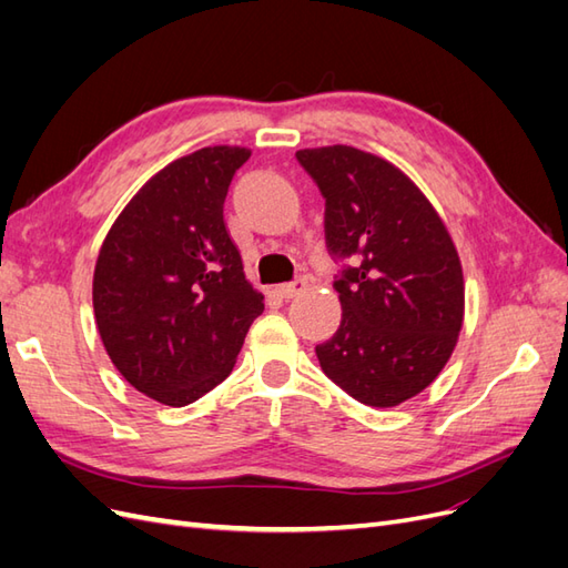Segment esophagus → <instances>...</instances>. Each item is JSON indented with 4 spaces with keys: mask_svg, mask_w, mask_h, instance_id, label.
<instances>
[{
    "mask_svg": "<svg viewBox=\"0 0 568 568\" xmlns=\"http://www.w3.org/2000/svg\"><path fill=\"white\" fill-rule=\"evenodd\" d=\"M305 286H307V284H305V280L301 277V280L291 282V284H280L274 291H277V294H280L282 298H294V296L301 294V291H305Z\"/></svg>",
    "mask_w": 568,
    "mask_h": 568,
    "instance_id": "1",
    "label": "esophagus"
}]
</instances>
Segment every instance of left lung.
I'll return each mask as SVG.
<instances>
[{
  "label": "left lung",
  "instance_id": "1",
  "mask_svg": "<svg viewBox=\"0 0 568 568\" xmlns=\"http://www.w3.org/2000/svg\"><path fill=\"white\" fill-rule=\"evenodd\" d=\"M324 196L326 248L357 255L334 282L336 334L315 348L329 379L372 407L432 386L457 346L464 277L448 227L400 168L334 144L296 151Z\"/></svg>",
  "mask_w": 568,
  "mask_h": 568
}]
</instances>
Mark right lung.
I'll return each mask as SVG.
<instances>
[{
  "label": "right lung",
  "mask_w": 568,
  "mask_h": 568,
  "mask_svg": "<svg viewBox=\"0 0 568 568\" xmlns=\"http://www.w3.org/2000/svg\"><path fill=\"white\" fill-rule=\"evenodd\" d=\"M244 146H205L159 170L101 244L92 303L115 369L184 407L225 382L265 311L222 215Z\"/></svg>",
  "instance_id": "add662e5"
}]
</instances>
